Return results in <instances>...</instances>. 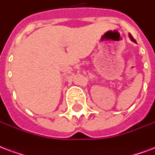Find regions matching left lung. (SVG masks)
<instances>
[{"label": "left lung", "instance_id": "1", "mask_svg": "<svg viewBox=\"0 0 155 155\" xmlns=\"http://www.w3.org/2000/svg\"><path fill=\"white\" fill-rule=\"evenodd\" d=\"M129 37H130V39H131V40H132V41H133V42H136V41H135V40H134V39H133V36H132V35H131V34H129Z\"/></svg>", "mask_w": 155, "mask_h": 155}]
</instances>
